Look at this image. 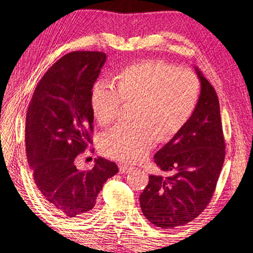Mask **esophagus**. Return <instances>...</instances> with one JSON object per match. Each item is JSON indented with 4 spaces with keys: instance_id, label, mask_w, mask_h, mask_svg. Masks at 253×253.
Segmentation results:
<instances>
[{
    "instance_id": "34e87169",
    "label": "esophagus",
    "mask_w": 253,
    "mask_h": 253,
    "mask_svg": "<svg viewBox=\"0 0 253 253\" xmlns=\"http://www.w3.org/2000/svg\"><path fill=\"white\" fill-rule=\"evenodd\" d=\"M118 168H120L121 173H129V171H131L133 169L132 166L125 165V164H120L118 165Z\"/></svg>"
}]
</instances>
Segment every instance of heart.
<instances>
[{
	"label": "heart",
	"instance_id": "1",
	"mask_svg": "<svg viewBox=\"0 0 253 253\" xmlns=\"http://www.w3.org/2000/svg\"><path fill=\"white\" fill-rule=\"evenodd\" d=\"M200 80L190 69L165 62H139L123 68L117 83L98 79L90 94L91 110L102 125L115 121L123 102L135 103L130 125H118L101 139L106 157L133 163L142 160L155 139L175 136L195 113Z\"/></svg>",
	"mask_w": 253,
	"mask_h": 253
}]
</instances>
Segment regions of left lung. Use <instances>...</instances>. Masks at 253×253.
Here are the masks:
<instances>
[{"instance_id":"obj_1","label":"left lung","mask_w":253,"mask_h":253,"mask_svg":"<svg viewBox=\"0 0 253 253\" xmlns=\"http://www.w3.org/2000/svg\"><path fill=\"white\" fill-rule=\"evenodd\" d=\"M200 99L186 125L154 155L169 175H150L140 195L143 215L163 229L191 222L212 199L225 159V141L215 90L195 67Z\"/></svg>"}]
</instances>
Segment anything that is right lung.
Returning <instances> with one entry per match:
<instances>
[{"label":"right lung","mask_w":253,"mask_h":253,"mask_svg":"<svg viewBox=\"0 0 253 253\" xmlns=\"http://www.w3.org/2000/svg\"><path fill=\"white\" fill-rule=\"evenodd\" d=\"M105 61L103 52L64 55L37 84L27 111V160L42 199L58 216L89 214L104 182L118 171L114 162L103 158L95 159L90 170L75 165L92 143L90 94Z\"/></svg>","instance_id":"obj_1"}]
</instances>
